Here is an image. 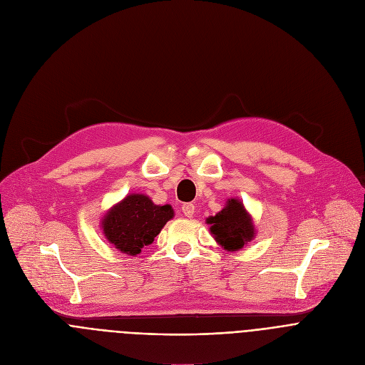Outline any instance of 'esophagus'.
Returning a JSON list of instances; mask_svg holds the SVG:
<instances>
[{"label":"esophagus","mask_w":365,"mask_h":365,"mask_svg":"<svg viewBox=\"0 0 365 365\" xmlns=\"http://www.w3.org/2000/svg\"><path fill=\"white\" fill-rule=\"evenodd\" d=\"M182 211H183V214H185L186 217H192L193 212H195V205L190 204V202L183 204V205H182Z\"/></svg>","instance_id":"1"}]
</instances>
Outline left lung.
<instances>
[{"label":"left lung","instance_id":"8db88e82","mask_svg":"<svg viewBox=\"0 0 365 365\" xmlns=\"http://www.w3.org/2000/svg\"><path fill=\"white\" fill-rule=\"evenodd\" d=\"M207 223L214 239L227 251L244 248L255 236L252 218L239 200H227L226 207L214 217H208Z\"/></svg>","mask_w":365,"mask_h":365}]
</instances>
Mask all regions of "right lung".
<instances>
[{"label":"right lung","instance_id":"obj_1","mask_svg":"<svg viewBox=\"0 0 365 365\" xmlns=\"http://www.w3.org/2000/svg\"><path fill=\"white\" fill-rule=\"evenodd\" d=\"M173 215L170 205H155L147 195L132 193L107 211L103 218V232L115 250L138 255L143 247L153 244Z\"/></svg>","mask_w":365,"mask_h":365}]
</instances>
